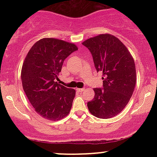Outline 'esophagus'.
Segmentation results:
<instances>
[{"label": "esophagus", "mask_w": 157, "mask_h": 157, "mask_svg": "<svg viewBox=\"0 0 157 157\" xmlns=\"http://www.w3.org/2000/svg\"><path fill=\"white\" fill-rule=\"evenodd\" d=\"M85 89H83V88H82V89H77V91H79V92H82V91H83Z\"/></svg>", "instance_id": "obj_1"}]
</instances>
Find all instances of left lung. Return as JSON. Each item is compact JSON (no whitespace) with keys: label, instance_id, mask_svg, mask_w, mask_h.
I'll return each mask as SVG.
<instances>
[{"label":"left lung","instance_id":"left-lung-1","mask_svg":"<svg viewBox=\"0 0 157 157\" xmlns=\"http://www.w3.org/2000/svg\"><path fill=\"white\" fill-rule=\"evenodd\" d=\"M92 55L97 72L102 73L103 89H94L88 102L90 113L109 119L120 113L128 103L136 85V66L130 52L117 37L101 34L82 43Z\"/></svg>","mask_w":157,"mask_h":157}]
</instances>
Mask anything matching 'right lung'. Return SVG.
I'll return each mask as SVG.
<instances>
[{
    "label": "right lung",
    "instance_id": "add662e5",
    "mask_svg": "<svg viewBox=\"0 0 157 157\" xmlns=\"http://www.w3.org/2000/svg\"><path fill=\"white\" fill-rule=\"evenodd\" d=\"M78 49L72 43L46 37L35 43L21 69L23 89L35 111L42 117L57 121L69 113L75 89L56 82L64 60Z\"/></svg>",
    "mask_w": 157,
    "mask_h": 157
}]
</instances>
